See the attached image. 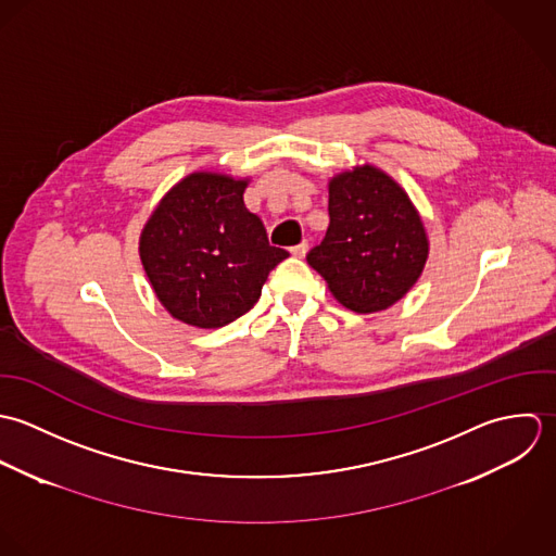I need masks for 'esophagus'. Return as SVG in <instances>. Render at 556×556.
I'll return each instance as SVG.
<instances>
[{"instance_id": "esophagus-1", "label": "esophagus", "mask_w": 556, "mask_h": 556, "mask_svg": "<svg viewBox=\"0 0 556 556\" xmlns=\"http://www.w3.org/2000/svg\"><path fill=\"white\" fill-rule=\"evenodd\" d=\"M307 251H309V242H301V244H296V247L290 249V253H292L294 257H305Z\"/></svg>"}]
</instances>
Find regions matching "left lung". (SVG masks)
Wrapping results in <instances>:
<instances>
[{
    "instance_id": "8db88e82",
    "label": "left lung",
    "mask_w": 556,
    "mask_h": 556,
    "mask_svg": "<svg viewBox=\"0 0 556 556\" xmlns=\"http://www.w3.org/2000/svg\"><path fill=\"white\" fill-rule=\"evenodd\" d=\"M329 229L307 253L334 299L356 312L374 314L404 299L419 281L430 238L404 191L376 165H354L329 180Z\"/></svg>"
}]
</instances>
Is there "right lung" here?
I'll list each match as a JSON object with an SVG mask.
<instances>
[{
	"label": "right lung",
	"instance_id": "obj_1",
	"mask_svg": "<svg viewBox=\"0 0 556 556\" xmlns=\"http://www.w3.org/2000/svg\"><path fill=\"white\" fill-rule=\"evenodd\" d=\"M249 178L193 172L156 204L139 233L146 277L165 312L198 329L247 314L290 253L268 244L242 193Z\"/></svg>",
	"mask_w": 556,
	"mask_h": 556
}]
</instances>
